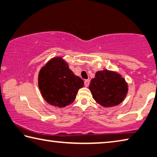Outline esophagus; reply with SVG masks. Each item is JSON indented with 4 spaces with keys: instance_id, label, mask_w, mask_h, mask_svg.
<instances>
[{
    "instance_id": "obj_1",
    "label": "esophagus",
    "mask_w": 157,
    "mask_h": 157,
    "mask_svg": "<svg viewBox=\"0 0 157 157\" xmlns=\"http://www.w3.org/2000/svg\"><path fill=\"white\" fill-rule=\"evenodd\" d=\"M89 83H90V80H89V79H85V81H84V85H85V86L88 87V85H89Z\"/></svg>"
}]
</instances>
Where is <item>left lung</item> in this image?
I'll return each instance as SVG.
<instances>
[{"mask_svg":"<svg viewBox=\"0 0 157 157\" xmlns=\"http://www.w3.org/2000/svg\"><path fill=\"white\" fill-rule=\"evenodd\" d=\"M89 90L97 103L103 107H113L126 98L128 85L121 74L104 69L96 72L90 80Z\"/></svg>","mask_w":157,"mask_h":157,"instance_id":"1","label":"left lung"}]
</instances>
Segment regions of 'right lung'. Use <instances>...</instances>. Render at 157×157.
<instances>
[{
    "mask_svg": "<svg viewBox=\"0 0 157 157\" xmlns=\"http://www.w3.org/2000/svg\"><path fill=\"white\" fill-rule=\"evenodd\" d=\"M38 87L42 98L51 106L64 108L72 104L84 81L75 75L62 57H55L38 73Z\"/></svg>",
    "mask_w": 157,
    "mask_h": 157,
    "instance_id": "right-lung-1",
    "label": "right lung"
}]
</instances>
